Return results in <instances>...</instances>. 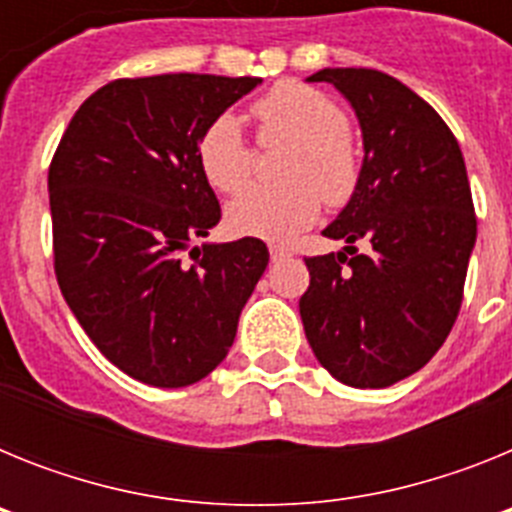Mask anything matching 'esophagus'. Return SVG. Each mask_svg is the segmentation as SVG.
Returning <instances> with one entry per match:
<instances>
[{"instance_id": "34e87169", "label": "esophagus", "mask_w": 512, "mask_h": 512, "mask_svg": "<svg viewBox=\"0 0 512 512\" xmlns=\"http://www.w3.org/2000/svg\"><path fill=\"white\" fill-rule=\"evenodd\" d=\"M269 253H271V261H282V259H287V256H289L287 248H282V246H271Z\"/></svg>"}]
</instances>
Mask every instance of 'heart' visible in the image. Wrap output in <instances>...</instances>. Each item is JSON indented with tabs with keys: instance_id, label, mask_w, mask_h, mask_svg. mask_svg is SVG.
Instances as JSON below:
<instances>
[{
	"instance_id": "heart-1",
	"label": "heart",
	"mask_w": 512,
	"mask_h": 512,
	"mask_svg": "<svg viewBox=\"0 0 512 512\" xmlns=\"http://www.w3.org/2000/svg\"><path fill=\"white\" fill-rule=\"evenodd\" d=\"M261 138L295 140L284 161V184H251L228 205L225 220L238 235L292 241L318 217L320 194L343 202L354 192L359 164L348 140L341 104L300 81H282L253 104ZM197 161L217 192H235L251 174L253 148L241 120L230 112L212 117L197 140Z\"/></svg>"
}]
</instances>
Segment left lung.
<instances>
[{
	"label": "left lung",
	"mask_w": 512,
	"mask_h": 512,
	"mask_svg": "<svg viewBox=\"0 0 512 512\" xmlns=\"http://www.w3.org/2000/svg\"><path fill=\"white\" fill-rule=\"evenodd\" d=\"M307 81H328L351 102L364 164L323 230L348 246L305 259L302 325L338 382L379 390L423 369L454 328L477 241L467 166L449 125L402 81L374 69H323Z\"/></svg>",
	"instance_id": "left-lung-1"
}]
</instances>
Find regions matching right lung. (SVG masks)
I'll use <instances>...</instances> for the list:
<instances>
[{
  "label": "right lung",
  "mask_w": 512,
  "mask_h": 512,
  "mask_svg": "<svg viewBox=\"0 0 512 512\" xmlns=\"http://www.w3.org/2000/svg\"><path fill=\"white\" fill-rule=\"evenodd\" d=\"M259 84L212 74L110 81L71 117L48 169L63 300L117 369L151 387L200 382L228 356L269 264L259 238L192 246L220 223L197 140Z\"/></svg>",
  "instance_id": "1"
}]
</instances>
